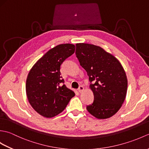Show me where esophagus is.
<instances>
[{"mask_svg": "<svg viewBox=\"0 0 149 149\" xmlns=\"http://www.w3.org/2000/svg\"><path fill=\"white\" fill-rule=\"evenodd\" d=\"M84 90V88L83 86H80L79 88H78V91H79V93L83 92Z\"/></svg>", "mask_w": 149, "mask_h": 149, "instance_id": "obj_1", "label": "esophagus"}]
</instances>
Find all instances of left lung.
Wrapping results in <instances>:
<instances>
[{
    "mask_svg": "<svg viewBox=\"0 0 149 149\" xmlns=\"http://www.w3.org/2000/svg\"><path fill=\"white\" fill-rule=\"evenodd\" d=\"M76 56L87 72L94 100L86 107L98 119H106L122 107L127 90V79L121 63L113 55L99 46L77 43Z\"/></svg>",
    "mask_w": 149,
    "mask_h": 149,
    "instance_id": "obj_1",
    "label": "left lung"
}]
</instances>
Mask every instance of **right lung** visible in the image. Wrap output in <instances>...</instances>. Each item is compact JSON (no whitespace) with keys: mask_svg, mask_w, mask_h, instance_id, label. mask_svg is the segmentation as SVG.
<instances>
[{"mask_svg":"<svg viewBox=\"0 0 149 149\" xmlns=\"http://www.w3.org/2000/svg\"><path fill=\"white\" fill-rule=\"evenodd\" d=\"M70 43L60 44L38 60L28 74L26 94L36 111L45 118L58 115L65 109L75 93L64 84L60 66L75 52Z\"/></svg>","mask_w":149,"mask_h":149,"instance_id":"add662e5","label":"right lung"}]
</instances>
